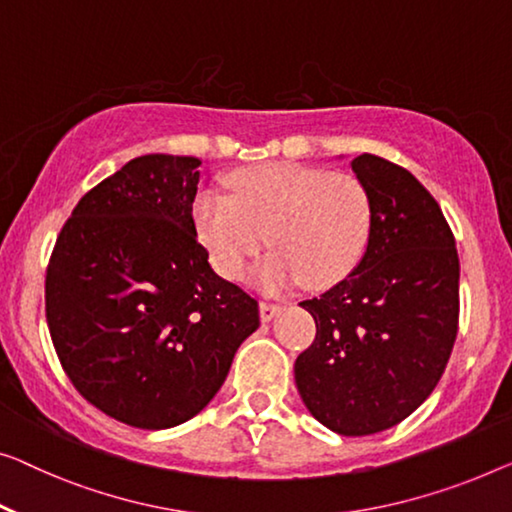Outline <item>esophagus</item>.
<instances>
[{
	"label": "esophagus",
	"mask_w": 512,
	"mask_h": 512,
	"mask_svg": "<svg viewBox=\"0 0 512 512\" xmlns=\"http://www.w3.org/2000/svg\"><path fill=\"white\" fill-rule=\"evenodd\" d=\"M278 312H280V305L276 303H266V301L259 303V319H262V322H271Z\"/></svg>",
	"instance_id": "1"
}]
</instances>
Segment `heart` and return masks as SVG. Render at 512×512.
I'll return each instance as SVG.
<instances>
[{
    "label": "heart",
    "instance_id": "heart-1",
    "mask_svg": "<svg viewBox=\"0 0 512 512\" xmlns=\"http://www.w3.org/2000/svg\"><path fill=\"white\" fill-rule=\"evenodd\" d=\"M227 186L232 195L202 190L193 204L197 234L220 276L241 278L264 241L273 248L255 269L264 292L301 280L331 287L361 262L372 232V197L354 174L269 163L230 174Z\"/></svg>",
    "mask_w": 512,
    "mask_h": 512
}]
</instances>
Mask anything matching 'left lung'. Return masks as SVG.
<instances>
[{"instance_id":"8db88e82","label":"left lung","mask_w":512,"mask_h":512,"mask_svg":"<svg viewBox=\"0 0 512 512\" xmlns=\"http://www.w3.org/2000/svg\"><path fill=\"white\" fill-rule=\"evenodd\" d=\"M372 197L361 262L317 299L315 342L294 379L312 416L345 437L404 421L434 391L460 317V259L434 197L404 167L372 154L352 160Z\"/></svg>"}]
</instances>
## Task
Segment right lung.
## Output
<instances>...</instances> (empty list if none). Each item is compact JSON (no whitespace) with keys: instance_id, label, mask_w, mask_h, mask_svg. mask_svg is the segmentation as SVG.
Segmentation results:
<instances>
[{"instance_id":"obj_1","label":"right lung","mask_w":512,"mask_h":512,"mask_svg":"<svg viewBox=\"0 0 512 512\" xmlns=\"http://www.w3.org/2000/svg\"><path fill=\"white\" fill-rule=\"evenodd\" d=\"M193 156L128 160L78 202L45 276V317L61 368L87 402L142 430L207 407L257 301L218 276L197 241Z\"/></svg>"}]
</instances>
